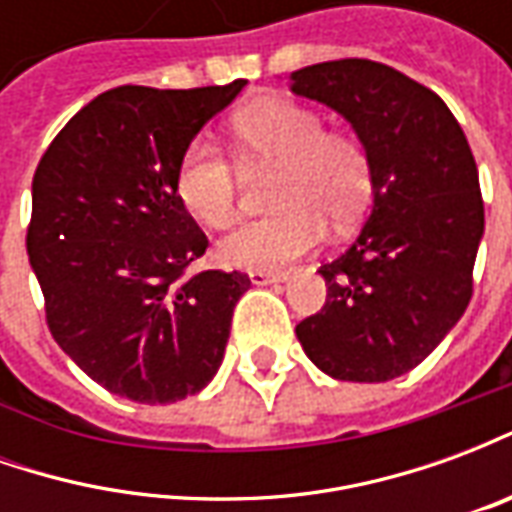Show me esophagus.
<instances>
[{"label":"esophagus","instance_id":"34e87169","mask_svg":"<svg viewBox=\"0 0 512 512\" xmlns=\"http://www.w3.org/2000/svg\"><path fill=\"white\" fill-rule=\"evenodd\" d=\"M252 285H279V282H288V271H249Z\"/></svg>","mask_w":512,"mask_h":512}]
</instances>
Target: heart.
Listing matches in <instances>:
<instances>
[{"instance_id":"b5f03b06","label":"heart","mask_w":512,"mask_h":512,"mask_svg":"<svg viewBox=\"0 0 512 512\" xmlns=\"http://www.w3.org/2000/svg\"><path fill=\"white\" fill-rule=\"evenodd\" d=\"M230 136L244 167H277L268 216L241 224L219 241V260L246 271H274L321 244L329 219L354 222L370 197V161L362 145L329 134L307 106L266 98L230 120ZM183 208L211 230L238 216V169L211 142H191L175 169Z\"/></svg>"}]
</instances>
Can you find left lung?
<instances>
[{"mask_svg":"<svg viewBox=\"0 0 512 512\" xmlns=\"http://www.w3.org/2000/svg\"><path fill=\"white\" fill-rule=\"evenodd\" d=\"M290 90L351 123L373 183L365 227L318 268L326 304L296 337L326 376L392 381L450 334L472 299L485 230L472 147L439 95L381 62L307 65L290 73Z\"/></svg>","mask_w":512,"mask_h":512,"instance_id":"left-lung-1","label":"left lung"}]
</instances>
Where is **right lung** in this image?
Masks as SVG:
<instances>
[{"label": "right lung", "mask_w": 512, "mask_h": 512, "mask_svg": "<svg viewBox=\"0 0 512 512\" xmlns=\"http://www.w3.org/2000/svg\"><path fill=\"white\" fill-rule=\"evenodd\" d=\"M106 90L68 120L32 178L29 266L51 337L95 384L134 403H175L224 359L241 271H200L208 238L175 194L200 128L244 90Z\"/></svg>", "instance_id": "1"}]
</instances>
